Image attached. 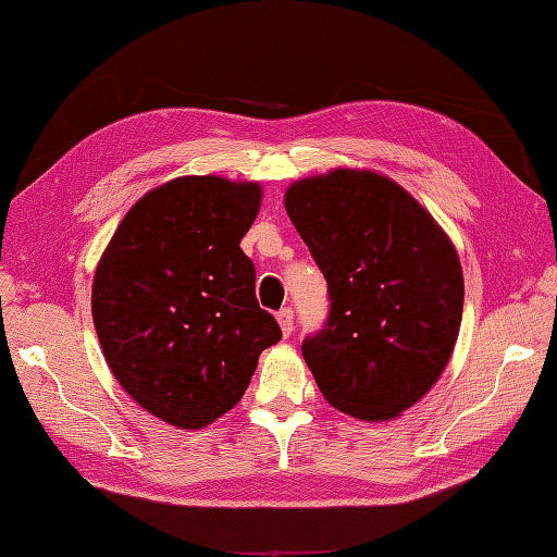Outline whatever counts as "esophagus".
Listing matches in <instances>:
<instances>
[{"label": "esophagus", "instance_id": "1", "mask_svg": "<svg viewBox=\"0 0 557 557\" xmlns=\"http://www.w3.org/2000/svg\"><path fill=\"white\" fill-rule=\"evenodd\" d=\"M276 320H278V326H281L283 336H290V332H293V310L290 308H283L276 314Z\"/></svg>", "mask_w": 557, "mask_h": 557}]
</instances>
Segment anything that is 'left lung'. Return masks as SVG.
Returning <instances> with one entry per match:
<instances>
[{
	"label": "left lung",
	"instance_id": "1",
	"mask_svg": "<svg viewBox=\"0 0 557 557\" xmlns=\"http://www.w3.org/2000/svg\"><path fill=\"white\" fill-rule=\"evenodd\" d=\"M286 211L329 286V322L302 342L324 399L382 423L433 389L457 344V247L392 177L336 168L286 189Z\"/></svg>",
	"mask_w": 557,
	"mask_h": 557
}]
</instances>
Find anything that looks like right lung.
<instances>
[{
    "label": "right lung",
    "instance_id": "right-lung-1",
    "mask_svg": "<svg viewBox=\"0 0 557 557\" xmlns=\"http://www.w3.org/2000/svg\"><path fill=\"white\" fill-rule=\"evenodd\" d=\"M262 187L185 175L124 213L96 267L90 310L108 368L144 411L199 430L243 399L281 342L240 240Z\"/></svg>",
    "mask_w": 557,
    "mask_h": 557
}]
</instances>
